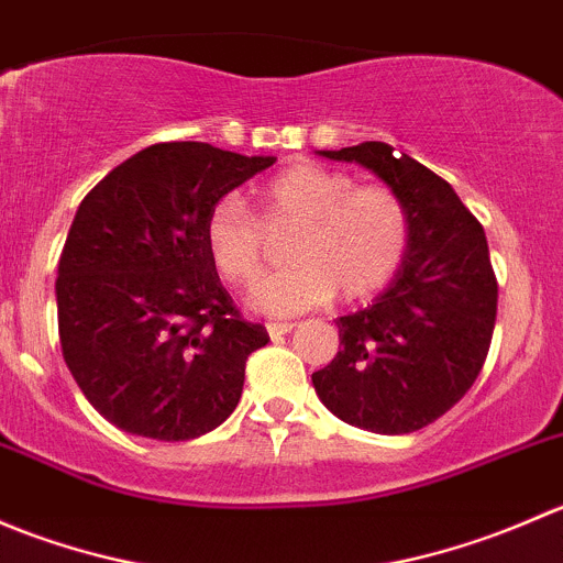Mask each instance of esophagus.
Here are the masks:
<instances>
[{
  "mask_svg": "<svg viewBox=\"0 0 563 563\" xmlns=\"http://www.w3.org/2000/svg\"><path fill=\"white\" fill-rule=\"evenodd\" d=\"M291 329H294V323H288V321H283V323L269 321V323H266V332H269L272 340L283 338V334H288V332H291Z\"/></svg>",
  "mask_w": 563,
  "mask_h": 563,
  "instance_id": "obj_1",
  "label": "esophagus"
}]
</instances>
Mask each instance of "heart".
<instances>
[{
	"instance_id": "obj_1",
	"label": "heart",
	"mask_w": 563,
	"mask_h": 563,
	"mask_svg": "<svg viewBox=\"0 0 563 563\" xmlns=\"http://www.w3.org/2000/svg\"><path fill=\"white\" fill-rule=\"evenodd\" d=\"M261 218L240 196L218 198L203 220L214 269L247 288L264 275L266 231L297 229L288 242L291 266L266 277L253 305L269 316H297L334 294L354 302L382 291L406 258L411 220L391 187L356 185L351 174L299 163L261 187Z\"/></svg>"
}]
</instances>
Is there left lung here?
Returning <instances> with one entry per match:
<instances>
[{
  "instance_id": "1",
  "label": "left lung",
  "mask_w": 563,
  "mask_h": 563,
  "mask_svg": "<svg viewBox=\"0 0 563 563\" xmlns=\"http://www.w3.org/2000/svg\"><path fill=\"white\" fill-rule=\"evenodd\" d=\"M321 155L382 176L406 203L411 242L387 291L334 321L340 351L313 387L354 428L413 433L474 387L490 351L498 283L485 231L450 181L384 141Z\"/></svg>"
}]
</instances>
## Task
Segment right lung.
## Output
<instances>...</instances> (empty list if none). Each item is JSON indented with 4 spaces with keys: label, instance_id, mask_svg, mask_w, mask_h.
I'll use <instances>...</instances> for the list:
<instances>
[{
    "label": "right lung",
    "instance_id": "add662e5",
    "mask_svg": "<svg viewBox=\"0 0 563 563\" xmlns=\"http://www.w3.org/2000/svg\"><path fill=\"white\" fill-rule=\"evenodd\" d=\"M272 163L201 141L152 144L78 207L56 269L62 356L124 433L190 441L240 402L247 356L269 334L220 283L203 220Z\"/></svg>",
    "mask_w": 563,
    "mask_h": 563
}]
</instances>
